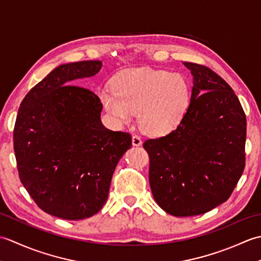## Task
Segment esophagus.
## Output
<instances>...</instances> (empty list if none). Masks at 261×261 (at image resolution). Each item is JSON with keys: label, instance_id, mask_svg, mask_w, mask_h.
Here are the masks:
<instances>
[{"label": "esophagus", "instance_id": "34e87169", "mask_svg": "<svg viewBox=\"0 0 261 261\" xmlns=\"http://www.w3.org/2000/svg\"><path fill=\"white\" fill-rule=\"evenodd\" d=\"M141 143H142V141H141V138L139 136L135 135L134 137H132V145L138 147V146H141Z\"/></svg>", "mask_w": 261, "mask_h": 261}]
</instances>
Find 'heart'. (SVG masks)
<instances>
[{"instance_id":"heart-1","label":"heart","mask_w":261,"mask_h":261,"mask_svg":"<svg viewBox=\"0 0 261 261\" xmlns=\"http://www.w3.org/2000/svg\"><path fill=\"white\" fill-rule=\"evenodd\" d=\"M103 108L121 124L139 112V124L148 135L164 136L178 125L188 104L184 77L150 68H130L114 76L112 87L99 93Z\"/></svg>"}]
</instances>
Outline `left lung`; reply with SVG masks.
<instances>
[{
  "label": "left lung",
  "mask_w": 261,
  "mask_h": 261,
  "mask_svg": "<svg viewBox=\"0 0 261 261\" xmlns=\"http://www.w3.org/2000/svg\"><path fill=\"white\" fill-rule=\"evenodd\" d=\"M184 65L194 76L186 113L170 134L143 143L154 201L178 218L224 203L246 166L247 120L239 98L206 66Z\"/></svg>",
  "instance_id": "obj_1"
}]
</instances>
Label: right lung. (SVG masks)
<instances>
[{
  "instance_id": "add662e5",
  "label": "right lung",
  "mask_w": 261,
  "mask_h": 261,
  "mask_svg": "<svg viewBox=\"0 0 261 261\" xmlns=\"http://www.w3.org/2000/svg\"><path fill=\"white\" fill-rule=\"evenodd\" d=\"M99 60L60 65L27 94L16 115L13 147L19 177L35 203L64 220L96 214L108 199L129 132L105 127L95 93L70 85L97 74Z\"/></svg>"
}]
</instances>
